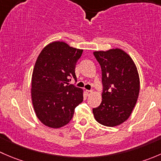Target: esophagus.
Instances as JSON below:
<instances>
[{
	"label": "esophagus",
	"mask_w": 161,
	"mask_h": 161,
	"mask_svg": "<svg viewBox=\"0 0 161 161\" xmlns=\"http://www.w3.org/2000/svg\"><path fill=\"white\" fill-rule=\"evenodd\" d=\"M86 94L88 96H90V95H91V94L92 93V90H86Z\"/></svg>",
	"instance_id": "34e87169"
}]
</instances>
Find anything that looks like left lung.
I'll use <instances>...</instances> for the list:
<instances>
[{
	"instance_id": "left-lung-1",
	"label": "left lung",
	"mask_w": 161,
	"mask_h": 161,
	"mask_svg": "<svg viewBox=\"0 0 161 161\" xmlns=\"http://www.w3.org/2000/svg\"><path fill=\"white\" fill-rule=\"evenodd\" d=\"M102 71L103 92L98 108L92 109L96 121L114 127L126 121L139 93V77L131 58L121 49L94 51Z\"/></svg>"
}]
</instances>
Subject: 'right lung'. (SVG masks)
I'll list each match as a JSON object with an SVG mask.
<instances>
[{
    "label": "right lung",
    "mask_w": 161,
    "mask_h": 161,
    "mask_svg": "<svg viewBox=\"0 0 161 161\" xmlns=\"http://www.w3.org/2000/svg\"><path fill=\"white\" fill-rule=\"evenodd\" d=\"M83 50L64 42L47 45L37 58L32 75L31 97L34 111L44 125L59 129L72 118L83 100V90L69 83L76 80L75 64Z\"/></svg>",
    "instance_id": "right-lung-1"
}]
</instances>
